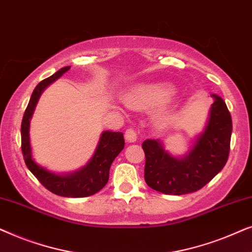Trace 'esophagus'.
Here are the masks:
<instances>
[{
    "label": "esophagus",
    "mask_w": 252,
    "mask_h": 252,
    "mask_svg": "<svg viewBox=\"0 0 252 252\" xmlns=\"http://www.w3.org/2000/svg\"><path fill=\"white\" fill-rule=\"evenodd\" d=\"M125 139H126V141L128 143H134V142H135L136 139H137L135 130L132 129V128L127 129L126 133H125Z\"/></svg>",
    "instance_id": "1"
}]
</instances>
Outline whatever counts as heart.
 Segmentation results:
<instances>
[{
    "mask_svg": "<svg viewBox=\"0 0 252 252\" xmlns=\"http://www.w3.org/2000/svg\"><path fill=\"white\" fill-rule=\"evenodd\" d=\"M175 87L168 82H142L130 87L124 95L125 103L136 110H150L159 106L155 119L160 125H167L174 116L172 96Z\"/></svg>",
    "mask_w": 252,
    "mask_h": 252,
    "instance_id": "obj_1",
    "label": "heart"
}]
</instances>
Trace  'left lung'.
I'll list each match as a JSON object with an SVG mask.
<instances>
[{
	"mask_svg": "<svg viewBox=\"0 0 252 252\" xmlns=\"http://www.w3.org/2000/svg\"><path fill=\"white\" fill-rule=\"evenodd\" d=\"M204 129L182 157L173 156L160 140L148 139L142 143L146 154L144 180L154 190L166 195H184L197 191L209 184L228 159L232 117L220 96L211 94Z\"/></svg>",
	"mask_w": 252,
	"mask_h": 252,
	"instance_id": "1",
	"label": "left lung"
}]
</instances>
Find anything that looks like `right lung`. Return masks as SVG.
Segmentation results:
<instances>
[{"label":"right lung","instance_id":"obj_1","mask_svg":"<svg viewBox=\"0 0 252 252\" xmlns=\"http://www.w3.org/2000/svg\"><path fill=\"white\" fill-rule=\"evenodd\" d=\"M68 70L70 66L61 68L51 77L41 81L33 91L22 122V150L26 166L48 190L63 197H87L96 194L108 184L110 166L125 146L122 132H102L95 153L87 164L68 173H56L37 164L34 160L31 147L30 124L37 101L44 89Z\"/></svg>","mask_w":252,"mask_h":252}]
</instances>
